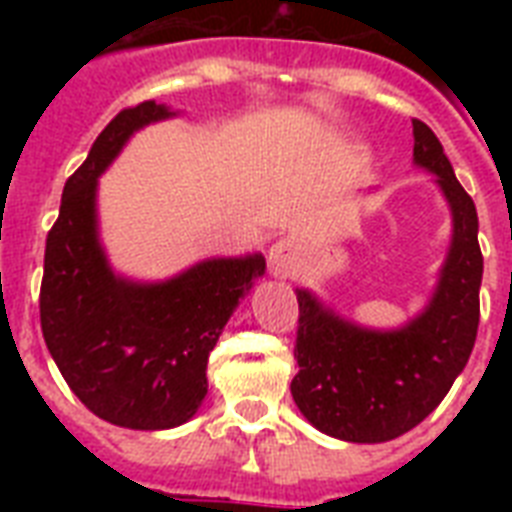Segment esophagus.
<instances>
[{
    "instance_id": "obj_1",
    "label": "esophagus",
    "mask_w": 512,
    "mask_h": 512,
    "mask_svg": "<svg viewBox=\"0 0 512 512\" xmlns=\"http://www.w3.org/2000/svg\"><path fill=\"white\" fill-rule=\"evenodd\" d=\"M300 263H303V247L292 236H281L268 249V265H271V271L276 276H281V279L292 276L300 268Z\"/></svg>"
}]
</instances>
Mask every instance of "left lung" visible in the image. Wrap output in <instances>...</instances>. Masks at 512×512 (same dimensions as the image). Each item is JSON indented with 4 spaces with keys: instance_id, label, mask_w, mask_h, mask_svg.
<instances>
[{
    "instance_id": "left-lung-1",
    "label": "left lung",
    "mask_w": 512,
    "mask_h": 512,
    "mask_svg": "<svg viewBox=\"0 0 512 512\" xmlns=\"http://www.w3.org/2000/svg\"><path fill=\"white\" fill-rule=\"evenodd\" d=\"M414 164L449 204L452 241L428 305L393 329L345 319L311 289L300 303L292 398L313 428L350 444H382L420 425L465 369L478 332L484 257L478 215L428 124L414 119Z\"/></svg>"
}]
</instances>
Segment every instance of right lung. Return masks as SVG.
Wrapping results in <instances>:
<instances>
[{
    "instance_id": "right-lung-1",
    "label": "right lung",
    "mask_w": 512,
    "mask_h": 512,
    "mask_svg": "<svg viewBox=\"0 0 512 512\" xmlns=\"http://www.w3.org/2000/svg\"><path fill=\"white\" fill-rule=\"evenodd\" d=\"M177 116L146 100L108 122L66 180L47 233L39 295L42 335L63 380L100 420L170 430L199 412L217 337L265 273L260 252L207 257L164 281H138L108 263L98 180L135 132Z\"/></svg>"
}]
</instances>
